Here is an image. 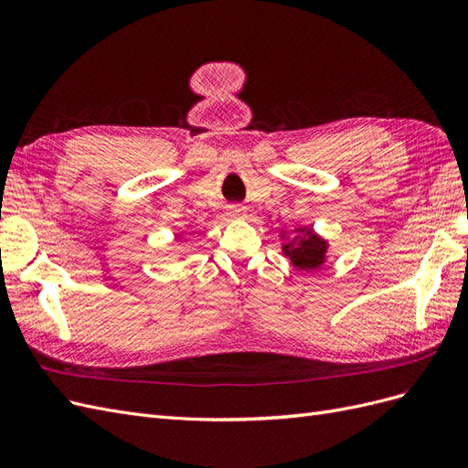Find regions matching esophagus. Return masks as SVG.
Returning a JSON list of instances; mask_svg holds the SVG:
<instances>
[{
  "label": "esophagus",
  "instance_id": "obj_1",
  "mask_svg": "<svg viewBox=\"0 0 468 468\" xmlns=\"http://www.w3.org/2000/svg\"><path fill=\"white\" fill-rule=\"evenodd\" d=\"M229 217H230V218H244V217H246V210H244V207L232 205V207L229 208Z\"/></svg>",
  "mask_w": 468,
  "mask_h": 468
}]
</instances>
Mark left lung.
I'll return each mask as SVG.
<instances>
[{
    "label": "left lung",
    "instance_id": "1",
    "mask_svg": "<svg viewBox=\"0 0 468 468\" xmlns=\"http://www.w3.org/2000/svg\"><path fill=\"white\" fill-rule=\"evenodd\" d=\"M279 238L282 256L289 258L296 271H316L328 261L330 242L314 232L313 226H296L294 236L281 230Z\"/></svg>",
    "mask_w": 468,
    "mask_h": 468
}]
</instances>
